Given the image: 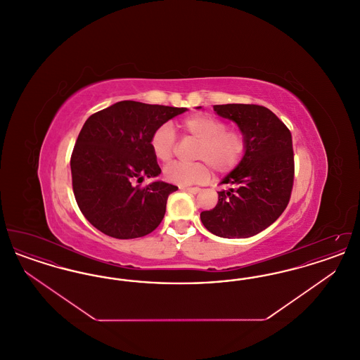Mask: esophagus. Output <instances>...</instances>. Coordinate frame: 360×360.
<instances>
[{"label":"esophagus","instance_id":"1","mask_svg":"<svg viewBox=\"0 0 360 360\" xmlns=\"http://www.w3.org/2000/svg\"><path fill=\"white\" fill-rule=\"evenodd\" d=\"M181 188L185 190V191H188V193H191V194H197V193L201 191V188H186V186H182Z\"/></svg>","mask_w":360,"mask_h":360}]
</instances>
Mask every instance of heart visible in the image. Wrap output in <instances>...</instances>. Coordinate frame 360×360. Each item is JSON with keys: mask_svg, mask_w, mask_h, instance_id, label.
<instances>
[{"mask_svg": "<svg viewBox=\"0 0 360 360\" xmlns=\"http://www.w3.org/2000/svg\"><path fill=\"white\" fill-rule=\"evenodd\" d=\"M184 135L198 141L194 163H172L165 169V176L172 184L188 186L206 182L212 167L220 174L232 172L247 153V136L239 128H228L225 121L210 115H191L181 122ZM150 146L159 162L169 163L176 150V136L170 124L159 125Z\"/></svg>", "mask_w": 360, "mask_h": 360, "instance_id": "b5f03b06", "label": "heart"}]
</instances>
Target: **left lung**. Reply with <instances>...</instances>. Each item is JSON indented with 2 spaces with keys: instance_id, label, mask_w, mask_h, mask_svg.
<instances>
[{
  "instance_id": "obj_1",
  "label": "left lung",
  "mask_w": 360,
  "mask_h": 360,
  "mask_svg": "<svg viewBox=\"0 0 360 360\" xmlns=\"http://www.w3.org/2000/svg\"><path fill=\"white\" fill-rule=\"evenodd\" d=\"M217 115L233 120L247 136V153L225 176L219 202L201 213L206 229L216 236H254L283 213L294 182V151L290 129L262 105H213Z\"/></svg>"
}]
</instances>
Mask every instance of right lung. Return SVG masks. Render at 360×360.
<instances>
[{"instance_id":"right-lung-1","label":"right lung","mask_w":360,"mask_h":360,"mask_svg":"<svg viewBox=\"0 0 360 360\" xmlns=\"http://www.w3.org/2000/svg\"><path fill=\"white\" fill-rule=\"evenodd\" d=\"M185 110L120 101L86 120L70 166L75 201L93 226L110 238L135 239L162 223L167 198L178 188L140 182L160 174L150 146L155 129Z\"/></svg>"}]
</instances>
